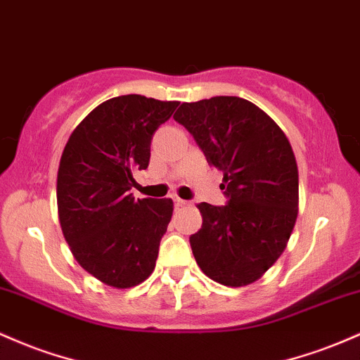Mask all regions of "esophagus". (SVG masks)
I'll use <instances>...</instances> for the list:
<instances>
[{
	"instance_id": "34e87169",
	"label": "esophagus",
	"mask_w": 360,
	"mask_h": 360,
	"mask_svg": "<svg viewBox=\"0 0 360 360\" xmlns=\"http://www.w3.org/2000/svg\"><path fill=\"white\" fill-rule=\"evenodd\" d=\"M174 201H176L177 207H191V205H193V201L183 200V198H179V196H176V198H174Z\"/></svg>"
}]
</instances>
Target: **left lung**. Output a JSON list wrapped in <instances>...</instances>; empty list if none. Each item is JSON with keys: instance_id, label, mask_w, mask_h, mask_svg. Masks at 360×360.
<instances>
[{"instance_id": "left-lung-1", "label": "left lung", "mask_w": 360, "mask_h": 360, "mask_svg": "<svg viewBox=\"0 0 360 360\" xmlns=\"http://www.w3.org/2000/svg\"><path fill=\"white\" fill-rule=\"evenodd\" d=\"M174 120L224 172L225 207L200 203L203 225L189 238L208 278L244 287L262 278L287 248L299 212V172L289 138L240 97L183 102Z\"/></svg>"}]
</instances>
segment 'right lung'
<instances>
[{
	"label": "right lung",
	"instance_id": "add662e5",
	"mask_svg": "<svg viewBox=\"0 0 360 360\" xmlns=\"http://www.w3.org/2000/svg\"><path fill=\"white\" fill-rule=\"evenodd\" d=\"M179 102L136 94L97 105L68 138L58 169V215L75 259L114 289H129L155 268L171 222V198H138L133 174L150 162L157 128Z\"/></svg>",
	"mask_w": 360,
	"mask_h": 360
}]
</instances>
